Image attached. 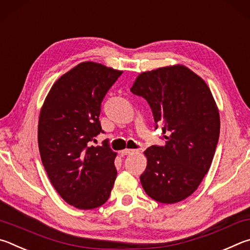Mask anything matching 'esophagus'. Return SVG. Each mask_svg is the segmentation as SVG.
<instances>
[{
  "label": "esophagus",
  "instance_id": "1",
  "mask_svg": "<svg viewBox=\"0 0 250 250\" xmlns=\"http://www.w3.org/2000/svg\"><path fill=\"white\" fill-rule=\"evenodd\" d=\"M137 150L136 149H124L121 151V155L122 156H127V155H132L134 154V152H136Z\"/></svg>",
  "mask_w": 250,
  "mask_h": 250
}]
</instances>
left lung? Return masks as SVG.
Wrapping results in <instances>:
<instances>
[{
  "label": "left lung",
  "instance_id": "obj_1",
  "mask_svg": "<svg viewBox=\"0 0 250 250\" xmlns=\"http://www.w3.org/2000/svg\"><path fill=\"white\" fill-rule=\"evenodd\" d=\"M130 91L147 101L155 129L160 126L166 134L165 146L145 151L144 190L157 202H180L198 189L216 150L221 124L211 90L198 74L177 64L141 73Z\"/></svg>",
  "mask_w": 250,
  "mask_h": 250
}]
</instances>
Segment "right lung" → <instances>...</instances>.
Listing matches in <instances>:
<instances>
[{
	"label": "right lung",
	"instance_id": "add662e5",
	"mask_svg": "<svg viewBox=\"0 0 250 250\" xmlns=\"http://www.w3.org/2000/svg\"><path fill=\"white\" fill-rule=\"evenodd\" d=\"M123 71L91 61L79 63L55 82L38 122V147L43 168L65 202L80 209L103 205L116 179L114 152L99 120L101 104Z\"/></svg>",
	"mask_w": 250,
	"mask_h": 250
}]
</instances>
